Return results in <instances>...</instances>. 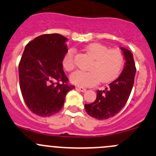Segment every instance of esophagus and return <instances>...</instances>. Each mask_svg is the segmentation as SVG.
Masks as SVG:
<instances>
[{
  "label": "esophagus",
  "mask_w": 156,
  "mask_h": 156,
  "mask_svg": "<svg viewBox=\"0 0 156 156\" xmlns=\"http://www.w3.org/2000/svg\"><path fill=\"white\" fill-rule=\"evenodd\" d=\"M77 89H78V90H79L80 91H81V92H85L86 91V88H85V87H77Z\"/></svg>",
  "instance_id": "1"
}]
</instances>
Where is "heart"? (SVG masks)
Listing matches in <instances>:
<instances>
[{
    "instance_id": "heart-1",
    "label": "heart",
    "mask_w": 156,
    "mask_h": 156,
    "mask_svg": "<svg viewBox=\"0 0 156 156\" xmlns=\"http://www.w3.org/2000/svg\"><path fill=\"white\" fill-rule=\"evenodd\" d=\"M92 62L89 65L88 72L77 71L71 75L70 81L82 87H90L98 82L107 83L117 78L123 64L124 55L119 49H109L101 43H91L85 49ZM62 66L66 72L75 69V51L69 49L62 58Z\"/></svg>"
}]
</instances>
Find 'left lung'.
Here are the masks:
<instances>
[{
	"instance_id": "1",
	"label": "left lung",
	"mask_w": 156,
	"mask_h": 156,
	"mask_svg": "<svg viewBox=\"0 0 156 156\" xmlns=\"http://www.w3.org/2000/svg\"><path fill=\"white\" fill-rule=\"evenodd\" d=\"M120 49L125 59L122 73L109 84L108 88L97 91L94 102L84 105L87 114L98 120H106L118 113L127 102L133 86L136 72L133 55L128 49L123 47Z\"/></svg>"
}]
</instances>
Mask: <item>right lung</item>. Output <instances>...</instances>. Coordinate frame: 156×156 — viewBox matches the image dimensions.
Here are the masks:
<instances>
[{"label":"right lung","instance_id":"obj_1","mask_svg":"<svg viewBox=\"0 0 156 156\" xmlns=\"http://www.w3.org/2000/svg\"><path fill=\"white\" fill-rule=\"evenodd\" d=\"M68 39L58 33L37 36L26 46L19 64L20 87L25 104L35 114L49 116L64 105L68 84L62 58Z\"/></svg>","mask_w":156,"mask_h":156}]
</instances>
